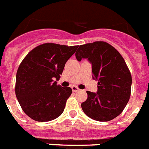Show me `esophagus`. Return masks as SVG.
Returning a JSON list of instances; mask_svg holds the SVG:
<instances>
[{
    "mask_svg": "<svg viewBox=\"0 0 149 149\" xmlns=\"http://www.w3.org/2000/svg\"><path fill=\"white\" fill-rule=\"evenodd\" d=\"M71 89H72V91H73V92H77V91H79V88L76 86H72L71 87Z\"/></svg>",
    "mask_w": 149,
    "mask_h": 149,
    "instance_id": "esophagus-1",
    "label": "esophagus"
}]
</instances>
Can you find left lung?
Masks as SVG:
<instances>
[{"label": "left lung", "instance_id": "8db88e82", "mask_svg": "<svg viewBox=\"0 0 149 149\" xmlns=\"http://www.w3.org/2000/svg\"><path fill=\"white\" fill-rule=\"evenodd\" d=\"M78 61L91 64L92 78L97 81V92L88 91L81 103L84 114L98 122H108L121 114L131 95L132 75L120 53L104 41L80 45L75 53Z\"/></svg>", "mask_w": 149, "mask_h": 149}]
</instances>
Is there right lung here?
Returning <instances> with one entry per match:
<instances>
[{
  "label": "right lung",
  "mask_w": 149,
  "mask_h": 149,
  "mask_svg": "<svg viewBox=\"0 0 149 149\" xmlns=\"http://www.w3.org/2000/svg\"><path fill=\"white\" fill-rule=\"evenodd\" d=\"M78 46L46 43L31 51L19 66L15 94L26 115L37 122H49L65 110L71 88L57 84L67 61Z\"/></svg>",
  "instance_id": "obj_1"
}]
</instances>
